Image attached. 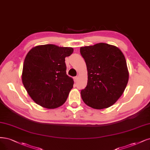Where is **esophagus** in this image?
Wrapping results in <instances>:
<instances>
[{"mask_svg": "<svg viewBox=\"0 0 150 150\" xmlns=\"http://www.w3.org/2000/svg\"><path fill=\"white\" fill-rule=\"evenodd\" d=\"M77 79H78V77H77V76H76V77H74V82H76V81H77Z\"/></svg>", "mask_w": 150, "mask_h": 150, "instance_id": "34e87169", "label": "esophagus"}]
</instances>
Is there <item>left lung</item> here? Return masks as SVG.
I'll return each instance as SVG.
<instances>
[{
    "label": "left lung",
    "mask_w": 150,
    "mask_h": 150,
    "mask_svg": "<svg viewBox=\"0 0 150 150\" xmlns=\"http://www.w3.org/2000/svg\"><path fill=\"white\" fill-rule=\"evenodd\" d=\"M87 70V84L81 91L85 104L95 109L112 106L124 92L129 73L122 51L104 43L81 47Z\"/></svg>",
    "instance_id": "8db88e82"
}]
</instances>
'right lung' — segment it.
Listing matches in <instances>:
<instances>
[{
  "label": "right lung",
  "instance_id": "obj_1",
  "mask_svg": "<svg viewBox=\"0 0 150 150\" xmlns=\"http://www.w3.org/2000/svg\"><path fill=\"white\" fill-rule=\"evenodd\" d=\"M71 47L39 45L25 58L22 80L35 102L46 108L63 105L73 87V79L66 74L65 58L73 53Z\"/></svg>",
  "mask_w": 150,
  "mask_h": 150
}]
</instances>
